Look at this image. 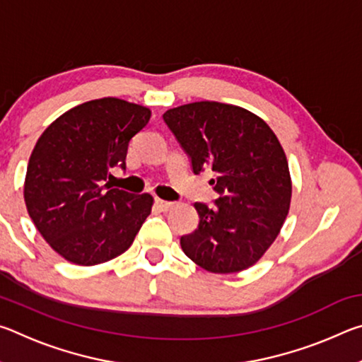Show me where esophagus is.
Segmentation results:
<instances>
[{"mask_svg": "<svg viewBox=\"0 0 362 362\" xmlns=\"http://www.w3.org/2000/svg\"><path fill=\"white\" fill-rule=\"evenodd\" d=\"M155 204L158 206V209L163 211V212H168L174 207V203H169V201H164V199H159V198L155 199Z\"/></svg>", "mask_w": 362, "mask_h": 362, "instance_id": "1", "label": "esophagus"}]
</instances>
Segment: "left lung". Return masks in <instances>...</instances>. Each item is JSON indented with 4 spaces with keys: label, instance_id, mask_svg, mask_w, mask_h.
<instances>
[{
    "label": "left lung",
    "instance_id": "8db88e82",
    "mask_svg": "<svg viewBox=\"0 0 362 362\" xmlns=\"http://www.w3.org/2000/svg\"><path fill=\"white\" fill-rule=\"evenodd\" d=\"M164 122L192 159L194 174L212 170L214 207L196 203L199 225L182 250L211 273H238L262 259L287 217L292 182L278 137L246 108L193 102L170 108Z\"/></svg>",
    "mask_w": 362,
    "mask_h": 362
}]
</instances>
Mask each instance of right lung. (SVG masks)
<instances>
[{
    "label": "right lung",
    "instance_id": "1",
    "mask_svg": "<svg viewBox=\"0 0 362 362\" xmlns=\"http://www.w3.org/2000/svg\"><path fill=\"white\" fill-rule=\"evenodd\" d=\"M150 108L116 97L65 112L41 134L30 156L23 198L46 243L75 265L121 255L150 216L153 196L110 188V169H126L131 139Z\"/></svg>",
    "mask_w": 362,
    "mask_h": 362
}]
</instances>
